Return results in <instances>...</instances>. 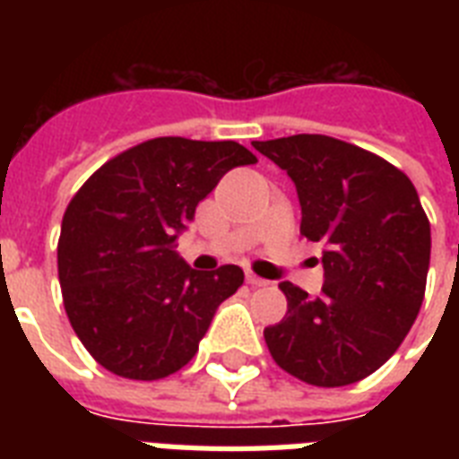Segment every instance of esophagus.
I'll list each match as a JSON object with an SVG mask.
<instances>
[{
	"mask_svg": "<svg viewBox=\"0 0 459 459\" xmlns=\"http://www.w3.org/2000/svg\"><path fill=\"white\" fill-rule=\"evenodd\" d=\"M245 281H247V286H252V288L266 286V281H264V279H259V276H255V273H252V272L245 273Z\"/></svg>",
	"mask_w": 459,
	"mask_h": 459,
	"instance_id": "34e87169",
	"label": "esophagus"
}]
</instances>
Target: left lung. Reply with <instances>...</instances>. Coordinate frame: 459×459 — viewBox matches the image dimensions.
Listing matches in <instances>:
<instances>
[{
	"label": "left lung",
	"instance_id": "left-lung-1",
	"mask_svg": "<svg viewBox=\"0 0 459 459\" xmlns=\"http://www.w3.org/2000/svg\"><path fill=\"white\" fill-rule=\"evenodd\" d=\"M293 178L300 233L324 245V288L281 283L288 312L264 328L273 362L309 385L362 381L405 341L427 290L431 226L405 173L328 135L252 143Z\"/></svg>",
	"mask_w": 459,
	"mask_h": 459
}]
</instances>
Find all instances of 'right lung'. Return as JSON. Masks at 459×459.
<instances>
[{
    "label": "right lung",
    "mask_w": 459,
    "mask_h": 459,
    "mask_svg": "<svg viewBox=\"0 0 459 459\" xmlns=\"http://www.w3.org/2000/svg\"><path fill=\"white\" fill-rule=\"evenodd\" d=\"M257 157L233 140L154 138L102 164L61 221L59 283L68 321L104 369L157 381L186 367L240 266L195 272L173 243L195 207Z\"/></svg>",
    "instance_id": "add662e5"
}]
</instances>
